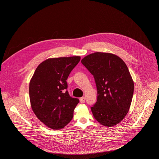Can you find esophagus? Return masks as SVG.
I'll return each mask as SVG.
<instances>
[{
  "instance_id": "1",
  "label": "esophagus",
  "mask_w": 159,
  "mask_h": 159,
  "mask_svg": "<svg viewBox=\"0 0 159 159\" xmlns=\"http://www.w3.org/2000/svg\"><path fill=\"white\" fill-rule=\"evenodd\" d=\"M85 101V98L84 97H82L80 98V102L81 103H84Z\"/></svg>"
}]
</instances>
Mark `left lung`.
<instances>
[{
    "instance_id": "8db88e82",
    "label": "left lung",
    "mask_w": 159,
    "mask_h": 159,
    "mask_svg": "<svg viewBox=\"0 0 159 159\" xmlns=\"http://www.w3.org/2000/svg\"><path fill=\"white\" fill-rule=\"evenodd\" d=\"M81 62L93 75L97 87V102L91 107L94 118L107 127L116 125L128 113L134 91L126 63L115 54L102 52L90 54Z\"/></svg>"
}]
</instances>
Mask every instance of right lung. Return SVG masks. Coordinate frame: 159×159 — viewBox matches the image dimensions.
<instances>
[{
    "label": "right lung",
    "mask_w": 159,
    "mask_h": 159,
    "mask_svg": "<svg viewBox=\"0 0 159 159\" xmlns=\"http://www.w3.org/2000/svg\"><path fill=\"white\" fill-rule=\"evenodd\" d=\"M80 57L48 58L41 62L30 80L31 106L46 126L60 129L70 123L79 100L70 96L66 79Z\"/></svg>",
    "instance_id": "1"
}]
</instances>
